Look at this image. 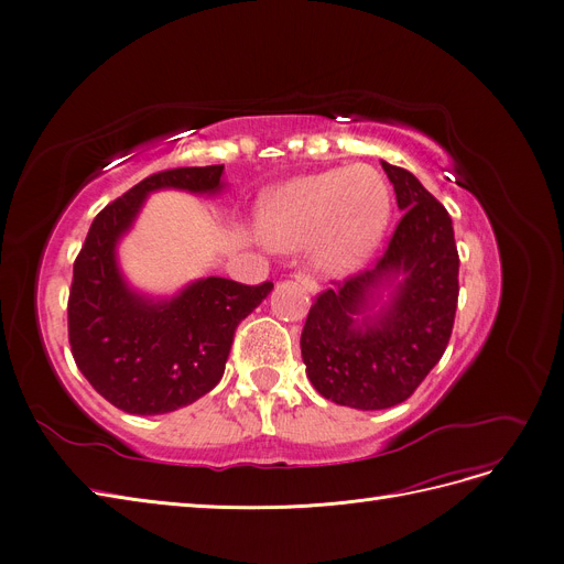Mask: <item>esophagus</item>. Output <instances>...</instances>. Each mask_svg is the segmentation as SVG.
Wrapping results in <instances>:
<instances>
[{"instance_id":"obj_1","label":"esophagus","mask_w":564,"mask_h":564,"mask_svg":"<svg viewBox=\"0 0 564 564\" xmlns=\"http://www.w3.org/2000/svg\"><path fill=\"white\" fill-rule=\"evenodd\" d=\"M292 279L294 281H297V283H302L308 292H317V281L308 274V272H304V270H297V272H294L292 274Z\"/></svg>"}]
</instances>
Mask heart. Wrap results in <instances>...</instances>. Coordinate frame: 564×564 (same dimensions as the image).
<instances>
[{"label":"heart","mask_w":564,"mask_h":564,"mask_svg":"<svg viewBox=\"0 0 564 564\" xmlns=\"http://www.w3.org/2000/svg\"><path fill=\"white\" fill-rule=\"evenodd\" d=\"M391 215V194L368 164L300 177L262 200L260 226L274 247L311 253L324 272L359 267L381 240Z\"/></svg>","instance_id":"b5f03b06"}]
</instances>
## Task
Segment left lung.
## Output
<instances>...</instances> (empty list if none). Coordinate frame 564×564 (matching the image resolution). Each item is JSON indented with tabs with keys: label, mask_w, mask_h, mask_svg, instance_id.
<instances>
[{
	"label": "left lung",
	"mask_w": 564,
	"mask_h": 564,
	"mask_svg": "<svg viewBox=\"0 0 564 564\" xmlns=\"http://www.w3.org/2000/svg\"><path fill=\"white\" fill-rule=\"evenodd\" d=\"M404 210L375 270H361L319 292L302 332V357L315 391L351 409H389L413 395L448 347L459 253L453 219L402 166L381 162ZM402 271L392 311L359 330L350 319L383 275Z\"/></svg>",
	"instance_id": "8db88e82"
}]
</instances>
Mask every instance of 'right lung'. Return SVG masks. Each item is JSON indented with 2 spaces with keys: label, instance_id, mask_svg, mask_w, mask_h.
<instances>
[{
  "label": "right lung",
  "instance_id": "add662e5",
  "mask_svg": "<svg viewBox=\"0 0 564 564\" xmlns=\"http://www.w3.org/2000/svg\"><path fill=\"white\" fill-rule=\"evenodd\" d=\"M224 164L181 166L148 175L98 213L73 264L68 340L88 383L116 409L137 416L169 413L210 393L230 354L235 329L274 288L203 279L171 302H145L118 274L113 247L148 192L175 187L217 192Z\"/></svg>",
  "mask_w": 564,
  "mask_h": 564
}]
</instances>
